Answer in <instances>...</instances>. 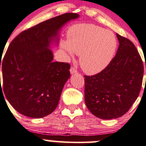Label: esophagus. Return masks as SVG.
<instances>
[{
    "mask_svg": "<svg viewBox=\"0 0 146 146\" xmlns=\"http://www.w3.org/2000/svg\"><path fill=\"white\" fill-rule=\"evenodd\" d=\"M76 72H77V70H76V69L75 68V67H71V68H70V73H71L72 74Z\"/></svg>",
    "mask_w": 146,
    "mask_h": 146,
    "instance_id": "esophagus-1",
    "label": "esophagus"
}]
</instances>
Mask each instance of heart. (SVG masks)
<instances>
[{
    "label": "heart",
    "instance_id": "b5f03b06",
    "mask_svg": "<svg viewBox=\"0 0 146 146\" xmlns=\"http://www.w3.org/2000/svg\"><path fill=\"white\" fill-rule=\"evenodd\" d=\"M118 42L113 33L92 24L75 25L67 32V42L61 46L70 57L79 56V64L89 74L103 71L114 56Z\"/></svg>",
    "mask_w": 146,
    "mask_h": 146
}]
</instances>
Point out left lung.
<instances>
[{"instance_id":"left-lung-1","label":"left lung","mask_w":146,"mask_h":146,"mask_svg":"<svg viewBox=\"0 0 146 146\" xmlns=\"http://www.w3.org/2000/svg\"><path fill=\"white\" fill-rule=\"evenodd\" d=\"M116 36L119 48L109 65L96 74L84 75L85 104L102 119L125 114L137 99L142 86L143 64L136 47L128 39L119 34Z\"/></svg>"}]
</instances>
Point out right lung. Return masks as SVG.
<instances>
[{"instance_id": "right-lung-1", "label": "right lung", "mask_w": 146, "mask_h": 146, "mask_svg": "<svg viewBox=\"0 0 146 146\" xmlns=\"http://www.w3.org/2000/svg\"><path fill=\"white\" fill-rule=\"evenodd\" d=\"M77 18L76 13H64L24 30L11 42L2 61L1 56L0 91L21 114L42 118L58 105L70 64L52 61L50 47L54 40L58 43L62 25Z\"/></svg>"}]
</instances>
